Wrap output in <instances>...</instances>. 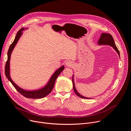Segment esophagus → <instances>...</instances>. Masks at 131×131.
Segmentation results:
<instances>
[{
  "label": "esophagus",
  "instance_id": "esophagus-1",
  "mask_svg": "<svg viewBox=\"0 0 131 131\" xmlns=\"http://www.w3.org/2000/svg\"><path fill=\"white\" fill-rule=\"evenodd\" d=\"M66 66H67V67H71L73 66V63L71 62V61H68L66 63Z\"/></svg>",
  "mask_w": 131,
  "mask_h": 131
}]
</instances>
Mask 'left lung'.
Listing matches in <instances>:
<instances>
[{"label":"left lung","instance_id":"1","mask_svg":"<svg viewBox=\"0 0 131 131\" xmlns=\"http://www.w3.org/2000/svg\"><path fill=\"white\" fill-rule=\"evenodd\" d=\"M99 45H107V46H110L111 47H113L114 50L117 52L119 58L120 57V52L118 50V48H117L115 41L114 40V38L113 36H112L110 34H107V33H102V35L101 36L100 38L99 39L98 42H97ZM72 84H73V89L74 90V93H76V94L78 96H79L82 99H90L91 98H88L84 97L82 95H81L80 94H79V92L77 91V90L76 89L75 85H74V81H73V74L72 75Z\"/></svg>","mask_w":131,"mask_h":131}]
</instances>
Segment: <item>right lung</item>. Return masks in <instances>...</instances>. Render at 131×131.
<instances>
[{"mask_svg":"<svg viewBox=\"0 0 131 131\" xmlns=\"http://www.w3.org/2000/svg\"><path fill=\"white\" fill-rule=\"evenodd\" d=\"M28 29V28H22L19 31H18L15 37V39L12 42V43L10 45L8 53V60L6 62V66H5V74L7 78L9 80V81L11 82L12 84L13 85V86L15 88V89L19 92L21 94L25 96V97L29 98V99H42L46 96H47L48 94H49L50 92L52 91L55 84V82L56 79H57L59 74L61 73V72L64 69V66L62 65L61 67H60L59 68H58L57 70H56L53 73V74L50 78L49 80L47 82V83L42 88L39 89L38 90H24L21 87L18 86L17 84H16L12 80L10 77V61L11 58V53L17 44L18 40L20 38V37L23 34V31L24 30H26Z\"/></svg>","mask_w":131,"mask_h":131,"instance_id":"1","label":"right lung"}]
</instances>
